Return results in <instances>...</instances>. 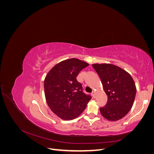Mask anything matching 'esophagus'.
<instances>
[{"label": "esophagus", "instance_id": "obj_1", "mask_svg": "<svg viewBox=\"0 0 154 154\" xmlns=\"http://www.w3.org/2000/svg\"><path fill=\"white\" fill-rule=\"evenodd\" d=\"M92 96L93 97H94H94H96V96H95V92L93 91V92H92Z\"/></svg>", "mask_w": 154, "mask_h": 154}]
</instances>
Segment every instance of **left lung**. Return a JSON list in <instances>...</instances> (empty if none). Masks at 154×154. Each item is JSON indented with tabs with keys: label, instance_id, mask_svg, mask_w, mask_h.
Listing matches in <instances>:
<instances>
[{
	"label": "left lung",
	"instance_id": "1",
	"mask_svg": "<svg viewBox=\"0 0 154 154\" xmlns=\"http://www.w3.org/2000/svg\"><path fill=\"white\" fill-rule=\"evenodd\" d=\"M92 67L108 96L106 105L100 109L101 115L111 122L121 119L132 109L136 97V87L132 77L113 64L94 63Z\"/></svg>",
	"mask_w": 154,
	"mask_h": 154
}]
</instances>
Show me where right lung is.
<instances>
[{
  "label": "right lung",
  "mask_w": 154,
  "mask_h": 154,
  "mask_svg": "<svg viewBox=\"0 0 154 154\" xmlns=\"http://www.w3.org/2000/svg\"><path fill=\"white\" fill-rule=\"evenodd\" d=\"M88 63L76 58L63 60L51 69L44 80L45 100L51 110L64 120L76 118L86 108L91 96L83 92L76 77Z\"/></svg>",
  "instance_id": "obj_1"
}]
</instances>
